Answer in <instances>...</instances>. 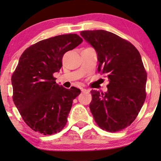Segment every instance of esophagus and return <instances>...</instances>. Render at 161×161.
<instances>
[{
	"label": "esophagus",
	"instance_id": "esophagus-1",
	"mask_svg": "<svg viewBox=\"0 0 161 161\" xmlns=\"http://www.w3.org/2000/svg\"><path fill=\"white\" fill-rule=\"evenodd\" d=\"M81 91H82V92H90V90L82 88V89H81Z\"/></svg>",
	"mask_w": 161,
	"mask_h": 161
}]
</instances>
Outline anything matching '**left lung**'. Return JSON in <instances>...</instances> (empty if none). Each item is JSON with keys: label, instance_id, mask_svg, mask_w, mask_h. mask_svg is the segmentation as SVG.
I'll list each match as a JSON object with an SVG mask.
<instances>
[{"label": "left lung", "instance_id": "obj_1", "mask_svg": "<svg viewBox=\"0 0 161 161\" xmlns=\"http://www.w3.org/2000/svg\"><path fill=\"white\" fill-rule=\"evenodd\" d=\"M80 35L96 51L98 71L109 79L108 91H91L90 109L95 122L114 132L136 119L146 100L147 74L133 44L108 31H82Z\"/></svg>", "mask_w": 161, "mask_h": 161}]
</instances>
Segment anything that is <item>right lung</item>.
<instances>
[{"label": "right lung", "instance_id": "obj_1", "mask_svg": "<svg viewBox=\"0 0 161 161\" xmlns=\"http://www.w3.org/2000/svg\"><path fill=\"white\" fill-rule=\"evenodd\" d=\"M76 34L58 35L30 46L19 59L11 78L13 102L25 123L44 135L60 132L66 125L73 100L80 95L66 89L53 74L62 67V57L82 43Z\"/></svg>", "mask_w": 161, "mask_h": 161}]
</instances>
